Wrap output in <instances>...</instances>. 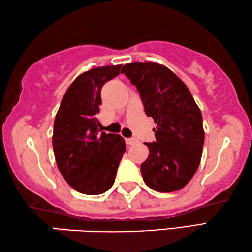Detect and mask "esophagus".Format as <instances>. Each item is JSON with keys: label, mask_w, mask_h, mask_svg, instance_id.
Returning <instances> with one entry per match:
<instances>
[{"label": "esophagus", "mask_w": 252, "mask_h": 252, "mask_svg": "<svg viewBox=\"0 0 252 252\" xmlns=\"http://www.w3.org/2000/svg\"><path fill=\"white\" fill-rule=\"evenodd\" d=\"M125 142H126L127 145H134V144L137 143V139H135V138H126Z\"/></svg>", "instance_id": "obj_1"}]
</instances>
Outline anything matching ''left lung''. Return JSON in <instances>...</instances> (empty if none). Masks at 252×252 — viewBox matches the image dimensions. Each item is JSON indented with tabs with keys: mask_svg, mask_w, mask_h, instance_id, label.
I'll use <instances>...</instances> for the list:
<instances>
[{
	"mask_svg": "<svg viewBox=\"0 0 252 252\" xmlns=\"http://www.w3.org/2000/svg\"><path fill=\"white\" fill-rule=\"evenodd\" d=\"M121 73L137 87L145 113L157 124L156 142L146 143L149 155L140 166L144 182L158 192L179 190L200 164L205 142L200 109L185 83L164 65L135 62Z\"/></svg>",
	"mask_w": 252,
	"mask_h": 252,
	"instance_id": "1",
	"label": "left lung"
}]
</instances>
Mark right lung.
Returning <instances> with one entry per match:
<instances>
[{
  "mask_svg": "<svg viewBox=\"0 0 252 252\" xmlns=\"http://www.w3.org/2000/svg\"><path fill=\"white\" fill-rule=\"evenodd\" d=\"M122 65L92 68L76 77L62 99L54 121L53 149L62 176L75 190L100 195L113 186L126 151L121 135L106 134L96 115L100 91Z\"/></svg>",
  "mask_w": 252,
  "mask_h": 252,
  "instance_id": "obj_1",
  "label": "right lung"
}]
</instances>
